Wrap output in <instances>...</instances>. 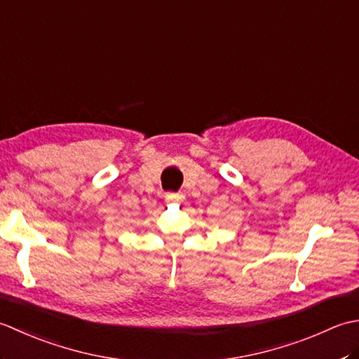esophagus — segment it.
I'll return each mask as SVG.
<instances>
[{"label": "esophagus", "instance_id": "esophagus-1", "mask_svg": "<svg viewBox=\"0 0 359 359\" xmlns=\"http://www.w3.org/2000/svg\"><path fill=\"white\" fill-rule=\"evenodd\" d=\"M165 201L166 202H184L185 196L182 193H166Z\"/></svg>", "mask_w": 359, "mask_h": 359}]
</instances>
